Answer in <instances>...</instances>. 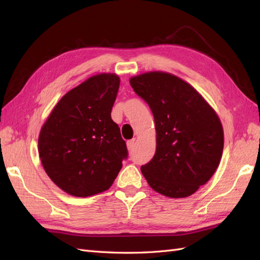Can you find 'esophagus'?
<instances>
[{
    "label": "esophagus",
    "instance_id": "34e87169",
    "mask_svg": "<svg viewBox=\"0 0 260 260\" xmlns=\"http://www.w3.org/2000/svg\"><path fill=\"white\" fill-rule=\"evenodd\" d=\"M135 145H136V142H135V140H131V141L127 142V148H128V151H131V152L134 150Z\"/></svg>",
    "mask_w": 260,
    "mask_h": 260
}]
</instances>
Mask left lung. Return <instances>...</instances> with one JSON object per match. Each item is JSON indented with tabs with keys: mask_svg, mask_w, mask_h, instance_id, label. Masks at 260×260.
Wrapping results in <instances>:
<instances>
[{
	"mask_svg": "<svg viewBox=\"0 0 260 260\" xmlns=\"http://www.w3.org/2000/svg\"><path fill=\"white\" fill-rule=\"evenodd\" d=\"M129 82L155 121L156 151L141 167L147 183L169 198L193 194L220 163L223 129L219 117L194 88L176 76L154 71Z\"/></svg>",
	"mask_w": 260,
	"mask_h": 260,
	"instance_id": "8db88e82",
	"label": "left lung"
}]
</instances>
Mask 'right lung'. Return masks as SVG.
<instances>
[{
  "label": "right lung",
  "mask_w": 260,
  "mask_h": 260,
  "mask_svg": "<svg viewBox=\"0 0 260 260\" xmlns=\"http://www.w3.org/2000/svg\"><path fill=\"white\" fill-rule=\"evenodd\" d=\"M119 82L114 74L90 77L60 99L42 126L39 154L43 168L71 196L108 190L128 157L110 116Z\"/></svg>",
  "instance_id": "obj_1"
}]
</instances>
